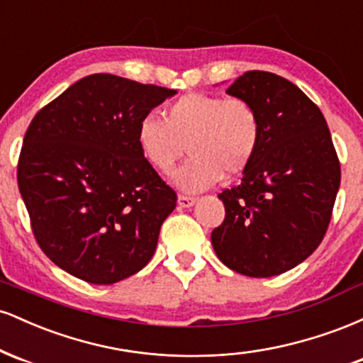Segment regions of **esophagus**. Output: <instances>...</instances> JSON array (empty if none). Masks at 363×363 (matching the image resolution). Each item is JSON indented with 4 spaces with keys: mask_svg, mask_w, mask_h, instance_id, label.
<instances>
[{
    "mask_svg": "<svg viewBox=\"0 0 363 363\" xmlns=\"http://www.w3.org/2000/svg\"><path fill=\"white\" fill-rule=\"evenodd\" d=\"M196 203V198H193V196H184V194H179L177 198V205L181 208H189L193 206Z\"/></svg>",
    "mask_w": 363,
    "mask_h": 363,
    "instance_id": "34e87169",
    "label": "esophagus"
}]
</instances>
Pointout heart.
I'll use <instances>...</instances> for the list:
<instances>
[{"label":"heart","mask_w":363,"mask_h":363,"mask_svg":"<svg viewBox=\"0 0 363 363\" xmlns=\"http://www.w3.org/2000/svg\"><path fill=\"white\" fill-rule=\"evenodd\" d=\"M259 141V116L251 102L201 91L170 102L165 121L147 114L136 128L141 155L158 172L169 174L187 148L193 157L176 172L174 182L191 193L216 184L223 172H242L256 157Z\"/></svg>","instance_id":"obj_1"}]
</instances>
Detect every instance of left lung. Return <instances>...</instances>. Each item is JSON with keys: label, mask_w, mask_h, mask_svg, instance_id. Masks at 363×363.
I'll return each instance as SVG.
<instances>
[{"label": "left lung", "mask_w": 363, "mask_h": 363, "mask_svg": "<svg viewBox=\"0 0 363 363\" xmlns=\"http://www.w3.org/2000/svg\"><path fill=\"white\" fill-rule=\"evenodd\" d=\"M227 94L252 104L261 141L240 184L218 194L225 220L211 232V244L234 272L277 277L306 261L324 239L340 160L323 112L291 82L247 72Z\"/></svg>", "instance_id": "1"}]
</instances>
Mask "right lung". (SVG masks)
<instances>
[{"label": "right lung", "mask_w": 363, "mask_h": 363, "mask_svg": "<svg viewBox=\"0 0 363 363\" xmlns=\"http://www.w3.org/2000/svg\"><path fill=\"white\" fill-rule=\"evenodd\" d=\"M176 90L97 73L32 119L18 189L37 244L54 264L112 285L148 264L177 194L141 155L140 119Z\"/></svg>", "instance_id": "add662e5"}]
</instances>
